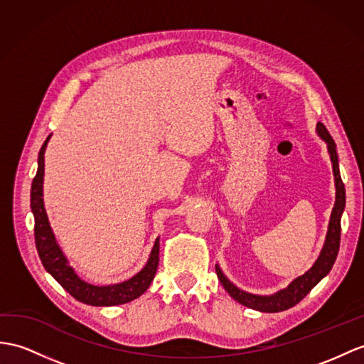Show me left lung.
Returning <instances> with one entry per match:
<instances>
[{"label": "left lung", "mask_w": 364, "mask_h": 364, "mask_svg": "<svg viewBox=\"0 0 364 364\" xmlns=\"http://www.w3.org/2000/svg\"><path fill=\"white\" fill-rule=\"evenodd\" d=\"M316 132H318V136H320L326 141L327 149H329L332 168H333L336 194H335V205H333L332 215H331L326 242H324V247H323L320 256H318L316 262L312 265V269L307 270L303 277H299V278L291 281V284L287 289H282V290L277 291L274 295L261 296V295H253V294H249V291L237 289L233 282H230L227 279L223 270H220L219 265L216 264L218 278L220 281V284H223L224 289L228 291V295L235 298L237 303H241L242 306L259 310V312H267V314L282 312V310H287L290 307H294L295 304H298L299 301L303 299L309 294V291L312 290L318 284V282H320L326 277V274L331 272L332 265L336 259V255H338V250H340L341 215H343L344 205H346V190H344V183H343L341 176H340L338 156H336V146H335L333 139L331 137L329 131L326 129L323 123H318Z\"/></svg>", "instance_id": "8db88e82"}]
</instances>
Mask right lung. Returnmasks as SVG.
Instances as JSON below:
<instances>
[{
  "instance_id": "right-lung-1",
  "label": "right lung",
  "mask_w": 364,
  "mask_h": 364,
  "mask_svg": "<svg viewBox=\"0 0 364 364\" xmlns=\"http://www.w3.org/2000/svg\"><path fill=\"white\" fill-rule=\"evenodd\" d=\"M50 136L44 140V144L38 153V170L32 181L31 188V208L35 219V245L40 259L58 284L63 287L69 295H73L77 301H82L90 306H119L129 303V301L139 298L151 284L159 265V237L156 239L154 247L149 255L148 262L137 274L128 281L119 282L111 286H92L87 284L82 278L77 277L73 267H69L66 256L58 247L55 236L52 233L49 219L43 203V176H44V151H46L48 141Z\"/></svg>"
}]
</instances>
